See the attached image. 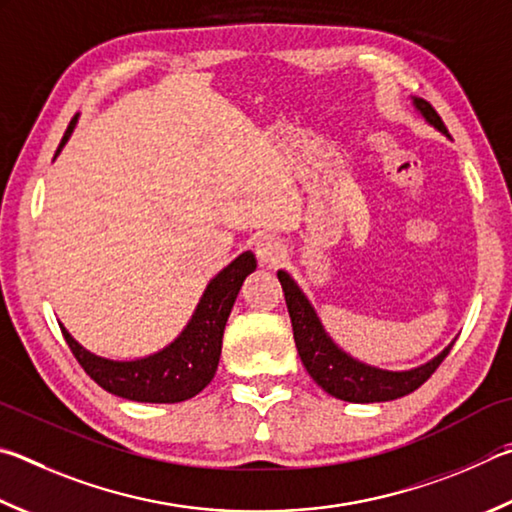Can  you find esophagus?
<instances>
[{"label":"esophagus","instance_id":"1","mask_svg":"<svg viewBox=\"0 0 512 512\" xmlns=\"http://www.w3.org/2000/svg\"><path fill=\"white\" fill-rule=\"evenodd\" d=\"M255 253L262 264H277L284 257V246L273 235H262L255 241Z\"/></svg>","mask_w":512,"mask_h":512}]
</instances>
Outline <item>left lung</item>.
<instances>
[{
	"mask_svg": "<svg viewBox=\"0 0 512 512\" xmlns=\"http://www.w3.org/2000/svg\"><path fill=\"white\" fill-rule=\"evenodd\" d=\"M414 107L421 111V116L427 123L439 129L441 134L450 136L448 127L443 125L441 116L436 114V109L430 102L423 98H414ZM277 280H280L284 288L288 315H291L293 324L295 347L302 358V365L324 392L340 398V401L383 403L412 394L414 389L421 387L434 374L436 367L441 365L443 358L452 349V345L445 347L439 356L410 371H387L365 365V362L351 358L349 353L342 351L327 336L318 313H315L311 302L306 300L300 286L291 280V275L286 271H277Z\"/></svg>",
	"mask_w": 512,
	"mask_h": 512,
	"instance_id": "obj_1",
	"label": "left lung"
}]
</instances>
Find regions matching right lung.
Here are the masks:
<instances>
[{"instance_id":"1","label":"right lung","mask_w":512,"mask_h":512,"mask_svg":"<svg viewBox=\"0 0 512 512\" xmlns=\"http://www.w3.org/2000/svg\"><path fill=\"white\" fill-rule=\"evenodd\" d=\"M78 116L71 120L67 132L62 136L58 152L69 141ZM257 268L255 255L246 250L235 262H230L215 280H210L208 288L194 309L188 327L181 336L170 342L159 353L136 360H109L87 351L71 333L62 327V336L67 340L73 356L80 367L105 389V392L127 398L136 403H181L197 396L206 387L219 365L221 340L232 304L246 277Z\"/></svg>"}]
</instances>
